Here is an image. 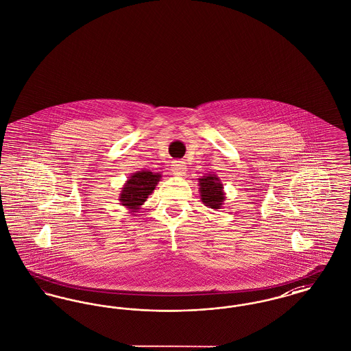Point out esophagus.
Wrapping results in <instances>:
<instances>
[{
  "mask_svg": "<svg viewBox=\"0 0 351 351\" xmlns=\"http://www.w3.org/2000/svg\"><path fill=\"white\" fill-rule=\"evenodd\" d=\"M185 169H186V166L184 165V162H173V165H172V173L175 176H184Z\"/></svg>",
  "mask_w": 351,
  "mask_h": 351,
  "instance_id": "obj_1",
  "label": "esophagus"
}]
</instances>
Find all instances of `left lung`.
I'll return each mask as SVG.
<instances>
[{"label": "left lung", "instance_id": "obj_1", "mask_svg": "<svg viewBox=\"0 0 351 351\" xmlns=\"http://www.w3.org/2000/svg\"><path fill=\"white\" fill-rule=\"evenodd\" d=\"M199 186L202 204L215 210L221 209L226 197L223 192V184L221 183L219 178L210 173L205 175L199 179Z\"/></svg>", "mask_w": 351, "mask_h": 351}]
</instances>
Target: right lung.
Here are the masks:
<instances>
[{"instance_id": "right-lung-1", "label": "right lung", "mask_w": 351, "mask_h": 351, "mask_svg": "<svg viewBox=\"0 0 351 351\" xmlns=\"http://www.w3.org/2000/svg\"><path fill=\"white\" fill-rule=\"evenodd\" d=\"M160 179L162 175L159 172H151L149 169L134 172L121 188L118 197L119 204L128 208L132 213H136L149 199Z\"/></svg>"}]
</instances>
